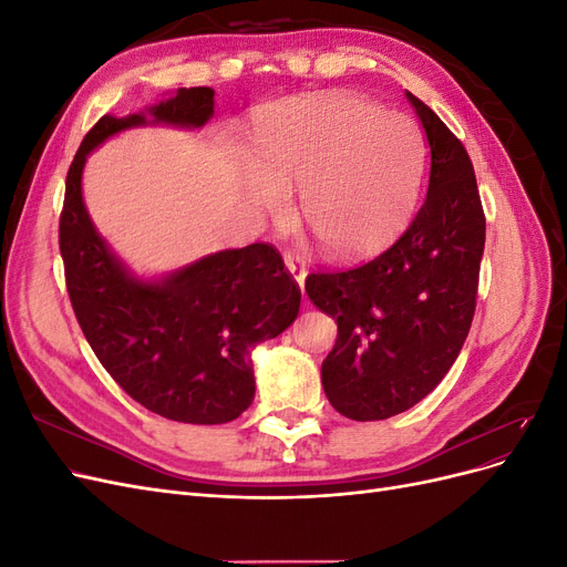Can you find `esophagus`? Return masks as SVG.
<instances>
[{
    "label": "esophagus",
    "instance_id": "34e87169",
    "mask_svg": "<svg viewBox=\"0 0 567 567\" xmlns=\"http://www.w3.org/2000/svg\"><path fill=\"white\" fill-rule=\"evenodd\" d=\"M284 262H286V269H288L290 274H293L296 284L302 286V284H305V277H307V269H305L302 257H300L298 252H293V250H286V252H284Z\"/></svg>",
    "mask_w": 567,
    "mask_h": 567
}]
</instances>
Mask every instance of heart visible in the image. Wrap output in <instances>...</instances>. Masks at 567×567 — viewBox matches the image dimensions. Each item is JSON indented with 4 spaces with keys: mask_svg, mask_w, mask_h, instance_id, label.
<instances>
[{
    "mask_svg": "<svg viewBox=\"0 0 567 567\" xmlns=\"http://www.w3.org/2000/svg\"><path fill=\"white\" fill-rule=\"evenodd\" d=\"M244 194L265 215L300 188V221L326 255L359 260L394 241L414 210L423 140L404 115L348 92L293 96L252 120Z\"/></svg>",
    "mask_w": 567,
    "mask_h": 567,
    "instance_id": "b5f03b06",
    "label": "heart"
}]
</instances>
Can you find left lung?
Returning <instances> with one entry per match:
<instances>
[{
  "mask_svg": "<svg viewBox=\"0 0 567 567\" xmlns=\"http://www.w3.org/2000/svg\"><path fill=\"white\" fill-rule=\"evenodd\" d=\"M431 146L427 196L375 260L310 274L305 290L336 319L321 385L338 414L383 421L419 404L447 375L475 315L485 213L473 163L450 127L406 92Z\"/></svg>",
  "mask_w": 567,
  "mask_h": 567,
  "instance_id": "left-lung-1",
  "label": "left lung"
}]
</instances>
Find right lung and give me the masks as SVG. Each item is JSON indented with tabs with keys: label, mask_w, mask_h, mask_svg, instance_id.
<instances>
[{
	"label": "right lung",
	"mask_w": 567,
	"mask_h": 567,
	"mask_svg": "<svg viewBox=\"0 0 567 567\" xmlns=\"http://www.w3.org/2000/svg\"><path fill=\"white\" fill-rule=\"evenodd\" d=\"M213 113L210 87H182L142 113L101 117L68 169L59 221L68 296L99 362L153 414L198 425L234 421L250 406V352L296 321L300 288L267 244L210 252L161 279H140L96 231L82 200V169L117 132L198 130Z\"/></svg>",
	"instance_id": "obj_1"
}]
</instances>
